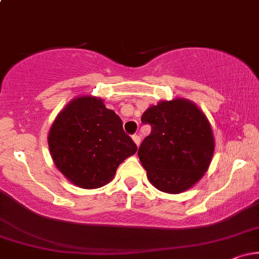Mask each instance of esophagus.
Here are the masks:
<instances>
[{
	"mask_svg": "<svg viewBox=\"0 0 259 259\" xmlns=\"http://www.w3.org/2000/svg\"><path fill=\"white\" fill-rule=\"evenodd\" d=\"M133 140H134V142H135V145L136 146H140V144H141V139H140V136L139 135H134L133 136Z\"/></svg>",
	"mask_w": 259,
	"mask_h": 259,
	"instance_id": "esophagus-1",
	"label": "esophagus"
}]
</instances>
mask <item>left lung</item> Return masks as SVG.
<instances>
[{
    "instance_id": "1",
    "label": "left lung",
    "mask_w": 259,
    "mask_h": 259,
    "mask_svg": "<svg viewBox=\"0 0 259 259\" xmlns=\"http://www.w3.org/2000/svg\"><path fill=\"white\" fill-rule=\"evenodd\" d=\"M141 121L152 127L138 152L150 183L167 194L191 189L214 153L212 126L204 113L191 101L174 99L148 107Z\"/></svg>"
}]
</instances>
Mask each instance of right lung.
<instances>
[{
  "label": "right lung",
  "instance_id": "1",
  "mask_svg": "<svg viewBox=\"0 0 259 259\" xmlns=\"http://www.w3.org/2000/svg\"><path fill=\"white\" fill-rule=\"evenodd\" d=\"M47 142L58 170L81 189L105 186L138 151L115 112L89 95L75 97L58 113Z\"/></svg>",
  "mask_w": 259,
  "mask_h": 259
}]
</instances>
